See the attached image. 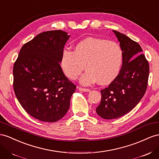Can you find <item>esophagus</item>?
I'll return each instance as SVG.
<instances>
[{
	"label": "esophagus",
	"instance_id": "obj_1",
	"mask_svg": "<svg viewBox=\"0 0 159 159\" xmlns=\"http://www.w3.org/2000/svg\"><path fill=\"white\" fill-rule=\"evenodd\" d=\"M80 91H82V92H89L90 89L88 88H81V87H79L78 88Z\"/></svg>",
	"mask_w": 159,
	"mask_h": 159
}]
</instances>
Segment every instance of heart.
<instances>
[{
  "mask_svg": "<svg viewBox=\"0 0 159 159\" xmlns=\"http://www.w3.org/2000/svg\"><path fill=\"white\" fill-rule=\"evenodd\" d=\"M123 53L117 42L104 39L88 37L77 43L74 51L64 49L60 63L68 78L75 80L84 69L80 81L90 85L96 81L108 84L119 74L122 63Z\"/></svg>",
  "mask_w": 159,
  "mask_h": 159,
  "instance_id": "1",
  "label": "heart"
}]
</instances>
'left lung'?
Masks as SVG:
<instances>
[{
  "instance_id": "1",
  "label": "left lung",
  "mask_w": 159,
  "mask_h": 159,
  "mask_svg": "<svg viewBox=\"0 0 159 159\" xmlns=\"http://www.w3.org/2000/svg\"><path fill=\"white\" fill-rule=\"evenodd\" d=\"M113 32L122 50V66L109 86L100 91L96 112L106 120L121 117L138 104L147 90L149 75V64L140 45L121 33Z\"/></svg>"
}]
</instances>
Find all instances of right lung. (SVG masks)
<instances>
[{"mask_svg": "<svg viewBox=\"0 0 159 159\" xmlns=\"http://www.w3.org/2000/svg\"><path fill=\"white\" fill-rule=\"evenodd\" d=\"M70 38L61 30L39 34L21 48L13 66V89L27 112L42 122H55L69 110L76 85L59 65Z\"/></svg>", "mask_w": 159, "mask_h": 159, "instance_id": "obj_1", "label": "right lung"}]
</instances>
